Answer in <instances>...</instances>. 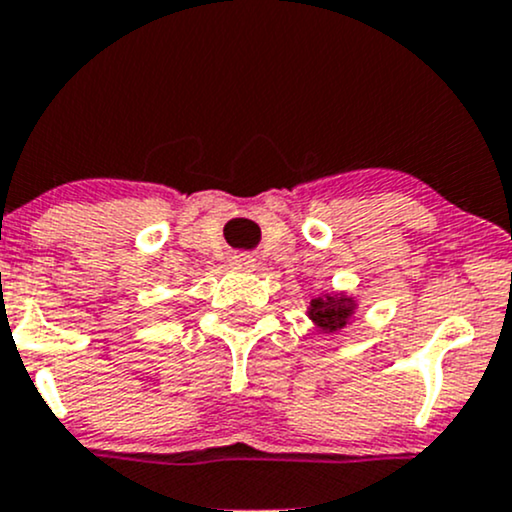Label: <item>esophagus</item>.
<instances>
[{"label":"esophagus","instance_id":"esophagus-1","mask_svg":"<svg viewBox=\"0 0 512 512\" xmlns=\"http://www.w3.org/2000/svg\"><path fill=\"white\" fill-rule=\"evenodd\" d=\"M231 264H233V267H236V269H243V272H252V269L257 267V264H255V257H252V255H245V252H240V255L233 257Z\"/></svg>","mask_w":512,"mask_h":512}]
</instances>
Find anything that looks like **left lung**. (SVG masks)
Listing matches in <instances>:
<instances>
[{"label":"left lung","mask_w":512,"mask_h":512,"mask_svg":"<svg viewBox=\"0 0 512 512\" xmlns=\"http://www.w3.org/2000/svg\"><path fill=\"white\" fill-rule=\"evenodd\" d=\"M356 313V301L346 293H325V296L313 298L308 308V317L315 322L320 332H339L344 330Z\"/></svg>","instance_id":"8db88e82"}]
</instances>
